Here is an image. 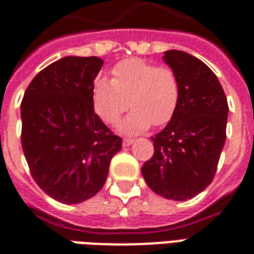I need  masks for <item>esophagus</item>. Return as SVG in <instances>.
I'll return each instance as SVG.
<instances>
[{"mask_svg": "<svg viewBox=\"0 0 254 254\" xmlns=\"http://www.w3.org/2000/svg\"><path fill=\"white\" fill-rule=\"evenodd\" d=\"M133 142H134V139L133 138H124V141H123L124 146H130Z\"/></svg>", "mask_w": 254, "mask_h": 254, "instance_id": "obj_1", "label": "esophagus"}]
</instances>
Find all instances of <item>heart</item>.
Listing matches in <instances>:
<instances>
[{
    "instance_id": "obj_1",
    "label": "heart",
    "mask_w": 254,
    "mask_h": 254,
    "mask_svg": "<svg viewBox=\"0 0 254 254\" xmlns=\"http://www.w3.org/2000/svg\"><path fill=\"white\" fill-rule=\"evenodd\" d=\"M181 88L173 69L157 67L150 62L131 58L112 69V80L97 77L93 81V108L105 124L115 125L127 111L120 130L127 134L149 129L151 124L165 125L179 105Z\"/></svg>"
}]
</instances>
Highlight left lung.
<instances>
[{
  "label": "left lung",
  "mask_w": 254,
  "mask_h": 254,
  "mask_svg": "<svg viewBox=\"0 0 254 254\" xmlns=\"http://www.w3.org/2000/svg\"><path fill=\"white\" fill-rule=\"evenodd\" d=\"M163 61L179 81V105L166 127L151 138L154 154L141 173L159 196L182 201L200 193L215 177L228 103L216 75L197 58L169 50Z\"/></svg>",
  "instance_id": "left-lung-1"
}]
</instances>
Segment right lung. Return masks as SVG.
I'll return each instance as SVG.
<instances>
[{
    "mask_svg": "<svg viewBox=\"0 0 254 254\" xmlns=\"http://www.w3.org/2000/svg\"><path fill=\"white\" fill-rule=\"evenodd\" d=\"M103 64L97 57L62 58L34 77L22 99L21 142L30 173L64 204L95 196L123 146L93 108L92 88Z\"/></svg>",
    "mask_w": 254,
    "mask_h": 254,
    "instance_id": "obj_1",
    "label": "right lung"
}]
</instances>
